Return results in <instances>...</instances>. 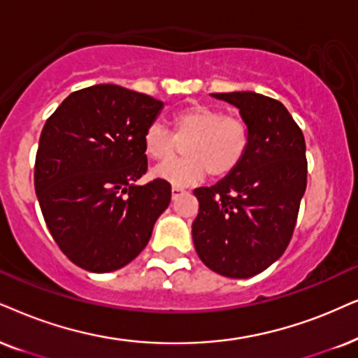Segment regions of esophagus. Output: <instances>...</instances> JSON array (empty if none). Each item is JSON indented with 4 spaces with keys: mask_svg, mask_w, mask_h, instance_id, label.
I'll list each match as a JSON object with an SVG mask.
<instances>
[{
    "mask_svg": "<svg viewBox=\"0 0 358 358\" xmlns=\"http://www.w3.org/2000/svg\"><path fill=\"white\" fill-rule=\"evenodd\" d=\"M185 192H187V188L180 187V185H173V188H171V193H173V196H176V194H182Z\"/></svg>",
    "mask_w": 358,
    "mask_h": 358,
    "instance_id": "34e87169",
    "label": "esophagus"
}]
</instances>
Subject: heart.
Masks as SVG:
<instances>
[{"mask_svg": "<svg viewBox=\"0 0 358 358\" xmlns=\"http://www.w3.org/2000/svg\"><path fill=\"white\" fill-rule=\"evenodd\" d=\"M173 133L160 122H152L143 132V150L152 160L165 162L178 152V142L188 140L187 158L166 162L155 170L157 176L180 187L200 182L208 173L223 178L238 169L250 148V130L243 120L201 103L173 117Z\"/></svg>", "mask_w": 358, "mask_h": 358, "instance_id": "heart-1", "label": "heart"}]
</instances>
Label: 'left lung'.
Listing matches in <instances>:
<instances>
[{"label": "left lung", "mask_w": 358, "mask_h": 358, "mask_svg": "<svg viewBox=\"0 0 358 358\" xmlns=\"http://www.w3.org/2000/svg\"><path fill=\"white\" fill-rule=\"evenodd\" d=\"M239 108L250 148L234 171L194 188V250L215 273L246 279L286 251L307 187L306 140L287 108L256 92L211 94Z\"/></svg>", "instance_id": "left-lung-1"}]
</instances>
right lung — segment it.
Returning a JSON list of instances; mask_svg holds the SVG:
<instances>
[{
    "instance_id": "right-lung-1",
    "label": "right lung",
    "mask_w": 358,
    "mask_h": 358,
    "mask_svg": "<svg viewBox=\"0 0 358 358\" xmlns=\"http://www.w3.org/2000/svg\"><path fill=\"white\" fill-rule=\"evenodd\" d=\"M164 102L115 84L76 90L43 127L34 188L54 241L76 266L110 273L135 259L171 200L147 173L143 132Z\"/></svg>"
}]
</instances>
